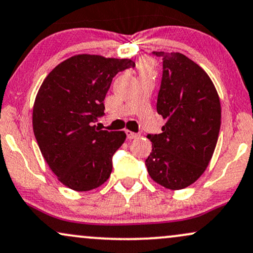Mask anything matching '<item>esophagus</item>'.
<instances>
[{
	"instance_id": "obj_1",
	"label": "esophagus",
	"mask_w": 253,
	"mask_h": 253,
	"mask_svg": "<svg viewBox=\"0 0 253 253\" xmlns=\"http://www.w3.org/2000/svg\"><path fill=\"white\" fill-rule=\"evenodd\" d=\"M126 134H127V139L128 140H133V139H136L138 138V134L134 132H130V130H126Z\"/></svg>"
}]
</instances>
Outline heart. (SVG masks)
Masks as SVG:
<instances>
[{
    "instance_id": "b5f03b06",
    "label": "heart",
    "mask_w": 253,
    "mask_h": 253,
    "mask_svg": "<svg viewBox=\"0 0 253 253\" xmlns=\"http://www.w3.org/2000/svg\"><path fill=\"white\" fill-rule=\"evenodd\" d=\"M140 74H150L153 69V62L151 60H142L138 66Z\"/></svg>"
}]
</instances>
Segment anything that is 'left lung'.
<instances>
[{
	"mask_svg": "<svg viewBox=\"0 0 253 253\" xmlns=\"http://www.w3.org/2000/svg\"><path fill=\"white\" fill-rule=\"evenodd\" d=\"M163 57L157 112L166 120L160 134H148L152 152L145 165L154 181L181 190L200 178L218 141L221 108L206 72L181 53L153 51Z\"/></svg>",
	"mask_w": 253,
	"mask_h": 253,
	"instance_id": "8db88e82",
	"label": "left lung"
}]
</instances>
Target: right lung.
Returning a JSON list of instances; mask_svg holds the SVG:
<instances>
[{
	"mask_svg": "<svg viewBox=\"0 0 253 253\" xmlns=\"http://www.w3.org/2000/svg\"><path fill=\"white\" fill-rule=\"evenodd\" d=\"M129 59L79 54L59 63L42 82L33 107V129L49 169L65 186L94 190L109 178L112 157L124 144V130L94 125L105 111L112 80L133 68Z\"/></svg>",
	"mask_w": 253,
	"mask_h": 253,
	"instance_id": "add662e5",
	"label": "right lung"
}]
</instances>
